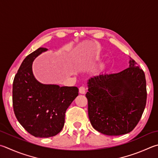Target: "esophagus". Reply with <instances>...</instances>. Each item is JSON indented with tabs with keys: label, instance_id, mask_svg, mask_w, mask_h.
<instances>
[{
	"label": "esophagus",
	"instance_id": "1",
	"mask_svg": "<svg viewBox=\"0 0 158 158\" xmlns=\"http://www.w3.org/2000/svg\"><path fill=\"white\" fill-rule=\"evenodd\" d=\"M79 93L85 94V88L84 86H81V87L79 88Z\"/></svg>",
	"mask_w": 158,
	"mask_h": 158
}]
</instances>
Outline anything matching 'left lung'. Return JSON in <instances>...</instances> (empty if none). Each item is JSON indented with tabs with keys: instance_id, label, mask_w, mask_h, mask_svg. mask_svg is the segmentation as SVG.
<instances>
[{
	"instance_id": "8db88e82",
	"label": "left lung",
	"mask_w": 158,
	"mask_h": 158,
	"mask_svg": "<svg viewBox=\"0 0 158 158\" xmlns=\"http://www.w3.org/2000/svg\"><path fill=\"white\" fill-rule=\"evenodd\" d=\"M88 117L93 127L106 135L130 133L138 124L147 103L144 71L130 58L118 73L101 74L88 80Z\"/></svg>"
}]
</instances>
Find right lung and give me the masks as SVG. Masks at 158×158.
Returning a JSON list of instances; mask_svg holds the SVG:
<instances>
[{"instance_id":"obj_1","label":"right lung","mask_w":158,"mask_h":158,"mask_svg":"<svg viewBox=\"0 0 158 158\" xmlns=\"http://www.w3.org/2000/svg\"><path fill=\"white\" fill-rule=\"evenodd\" d=\"M47 50L39 48L25 57L13 82L14 114L22 127L36 137H52L62 130L65 111L79 94L76 86L44 84L34 77V60Z\"/></svg>"}]
</instances>
